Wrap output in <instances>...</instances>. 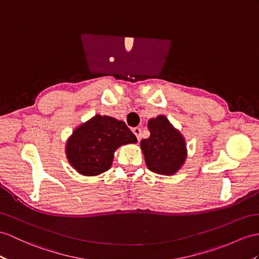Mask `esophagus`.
Segmentation results:
<instances>
[{"label":"esophagus","instance_id":"obj_1","mask_svg":"<svg viewBox=\"0 0 259 259\" xmlns=\"http://www.w3.org/2000/svg\"><path fill=\"white\" fill-rule=\"evenodd\" d=\"M133 133L135 134V136L137 137V140H141V135H142V130L140 127H134L133 128Z\"/></svg>","mask_w":259,"mask_h":259}]
</instances>
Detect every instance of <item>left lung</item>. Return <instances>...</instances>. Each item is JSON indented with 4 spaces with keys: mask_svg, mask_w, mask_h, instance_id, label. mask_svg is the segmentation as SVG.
<instances>
[{
    "mask_svg": "<svg viewBox=\"0 0 259 259\" xmlns=\"http://www.w3.org/2000/svg\"><path fill=\"white\" fill-rule=\"evenodd\" d=\"M150 136L141 142L149 170L160 175H174L186 159V143L165 116L148 122Z\"/></svg>",
    "mask_w": 259,
    "mask_h": 259,
    "instance_id": "obj_1",
    "label": "left lung"
}]
</instances>
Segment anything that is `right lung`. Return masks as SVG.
Instances as JSON below:
<instances>
[{"label": "right lung", "instance_id": "add662e5", "mask_svg": "<svg viewBox=\"0 0 259 259\" xmlns=\"http://www.w3.org/2000/svg\"><path fill=\"white\" fill-rule=\"evenodd\" d=\"M136 136L123 121L96 115L80 125L67 143L69 162L78 172L96 176L108 170L117 147L136 143Z\"/></svg>", "mask_w": 259, "mask_h": 259}]
</instances>
